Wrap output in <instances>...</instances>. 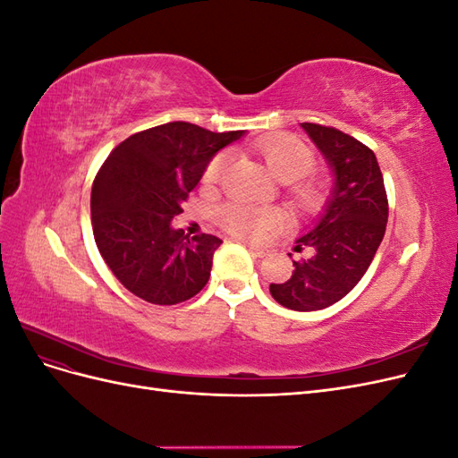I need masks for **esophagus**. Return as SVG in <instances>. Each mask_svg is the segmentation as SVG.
Masks as SVG:
<instances>
[{
  "instance_id": "obj_1",
  "label": "esophagus",
  "mask_w": 458,
  "mask_h": 458,
  "mask_svg": "<svg viewBox=\"0 0 458 458\" xmlns=\"http://www.w3.org/2000/svg\"><path fill=\"white\" fill-rule=\"evenodd\" d=\"M244 246H246L248 250H250L254 256H258V258H263V256L269 254V250H267L266 246H258V244H250V242H244Z\"/></svg>"
}]
</instances>
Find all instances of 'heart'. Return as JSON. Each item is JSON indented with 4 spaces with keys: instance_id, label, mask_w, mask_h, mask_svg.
<instances>
[{
    "instance_id": "b5f03b06",
    "label": "heart",
    "mask_w": 458,
    "mask_h": 458,
    "mask_svg": "<svg viewBox=\"0 0 458 458\" xmlns=\"http://www.w3.org/2000/svg\"><path fill=\"white\" fill-rule=\"evenodd\" d=\"M273 177L286 183V199L294 210H313L325 197V182L311 172L315 152L300 137L288 133L266 135L252 145ZM227 168V157L217 155L208 162L204 170V183L214 185ZM217 221L233 234L244 239H261L275 227V214L261 208L231 202L217 212Z\"/></svg>"
}]
</instances>
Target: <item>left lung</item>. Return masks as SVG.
<instances>
[{
    "label": "left lung",
    "mask_w": 458,
    "mask_h": 458,
    "mask_svg": "<svg viewBox=\"0 0 458 458\" xmlns=\"http://www.w3.org/2000/svg\"><path fill=\"white\" fill-rule=\"evenodd\" d=\"M301 128L327 158L335 185L317 224L296 241L294 250L306 258L293 261L290 279L271 283L269 293L288 310L317 311L342 300L367 273L386 233L387 197L367 145L321 123Z\"/></svg>",
    "instance_id": "obj_1"
}]
</instances>
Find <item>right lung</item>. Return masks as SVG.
<instances>
[{
    "mask_svg": "<svg viewBox=\"0 0 458 458\" xmlns=\"http://www.w3.org/2000/svg\"><path fill=\"white\" fill-rule=\"evenodd\" d=\"M242 135L170 122L130 135L103 162L91 187L93 237L131 294L174 306L206 286L221 239H189L172 219L216 152Z\"/></svg>",
    "mask_w": 458,
    "mask_h": 458,
    "instance_id": "1",
    "label": "right lung"
}]
</instances>
